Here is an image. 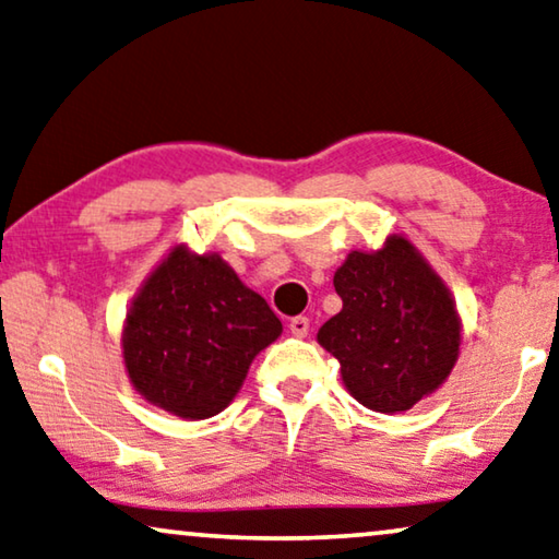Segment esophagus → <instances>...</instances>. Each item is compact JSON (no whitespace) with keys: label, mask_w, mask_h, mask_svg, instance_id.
Segmentation results:
<instances>
[{"label":"esophagus","mask_w":559,"mask_h":559,"mask_svg":"<svg viewBox=\"0 0 559 559\" xmlns=\"http://www.w3.org/2000/svg\"><path fill=\"white\" fill-rule=\"evenodd\" d=\"M288 329H290V333H294L296 338H304L306 333H308V329H311V323H308L306 316H296V319H290Z\"/></svg>","instance_id":"esophagus-1"}]
</instances>
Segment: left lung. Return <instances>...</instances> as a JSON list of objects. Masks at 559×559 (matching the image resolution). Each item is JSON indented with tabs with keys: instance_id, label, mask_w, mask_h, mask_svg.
<instances>
[{
	"instance_id": "8db88e82",
	"label": "left lung",
	"mask_w": 559,
	"mask_h": 559,
	"mask_svg": "<svg viewBox=\"0 0 559 559\" xmlns=\"http://www.w3.org/2000/svg\"><path fill=\"white\" fill-rule=\"evenodd\" d=\"M344 308L319 329L356 402L402 414L435 394L460 359L462 319L447 283L409 238L352 251L333 273Z\"/></svg>"
}]
</instances>
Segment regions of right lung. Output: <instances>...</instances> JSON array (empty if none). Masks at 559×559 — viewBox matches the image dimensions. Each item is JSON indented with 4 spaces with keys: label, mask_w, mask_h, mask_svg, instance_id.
<instances>
[{
    "label": "right lung",
    "mask_w": 559,
    "mask_h": 559,
    "mask_svg": "<svg viewBox=\"0 0 559 559\" xmlns=\"http://www.w3.org/2000/svg\"><path fill=\"white\" fill-rule=\"evenodd\" d=\"M281 321L218 253L175 246L150 271L122 326L130 384L157 409L198 421L221 414L243 386Z\"/></svg>",
    "instance_id": "add662e5"
}]
</instances>
